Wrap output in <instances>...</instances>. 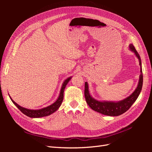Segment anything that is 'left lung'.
Returning <instances> with one entry per match:
<instances>
[{
	"label": "left lung",
	"instance_id": "8db88e82",
	"mask_svg": "<svg viewBox=\"0 0 152 152\" xmlns=\"http://www.w3.org/2000/svg\"><path fill=\"white\" fill-rule=\"evenodd\" d=\"M130 49L134 53L140 61V65L141 66V74L140 76V80L137 88L133 92V93L127 98L124 99L118 102H99L91 97L89 92V87L87 82H85L84 95L86 102L89 107L94 111L102 113L105 115L109 116H118L120 115L125 113L131 108L132 104L134 103L137 97L140 94V92L142 86V73L141 68V61L140 54L137 52L134 45H129Z\"/></svg>",
	"mask_w": 152,
	"mask_h": 152
}]
</instances>
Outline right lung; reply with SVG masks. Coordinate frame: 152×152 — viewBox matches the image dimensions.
<instances>
[{"label":"right lung","instance_id":"right-lung-1","mask_svg":"<svg viewBox=\"0 0 152 152\" xmlns=\"http://www.w3.org/2000/svg\"><path fill=\"white\" fill-rule=\"evenodd\" d=\"M70 79H71V77H69L65 80V82H63V86H62L61 89L60 94H59V97L56 102H55L53 104H52L51 105L49 106V107L42 108V109L29 110V109L25 108L23 107H20V105H18L16 103L14 102L11 97H10V98L12 102V103L16 106L23 113L26 115V116L31 117V118H39V117L48 116V115H49L54 113V112H56V110L59 108V107L61 106V104L62 103V102L63 100L64 90H65L66 84L68 83V82L70 81Z\"/></svg>","mask_w":152,"mask_h":152}]
</instances>
